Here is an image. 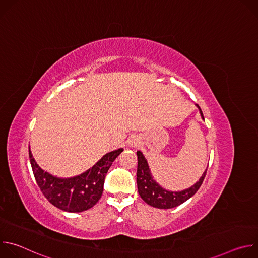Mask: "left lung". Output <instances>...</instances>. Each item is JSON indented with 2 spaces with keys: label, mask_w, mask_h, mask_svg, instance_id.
Instances as JSON below:
<instances>
[{
  "label": "left lung",
  "mask_w": 258,
  "mask_h": 258,
  "mask_svg": "<svg viewBox=\"0 0 258 258\" xmlns=\"http://www.w3.org/2000/svg\"><path fill=\"white\" fill-rule=\"evenodd\" d=\"M199 109L202 119H204L203 113L200 107L196 104ZM138 156V170H137V185L138 192L141 198L150 206L160 209H169L180 205L190 199L202 185L203 179L206 174V170L203 172L202 176L194 185L188 189L181 191H168L162 188L159 183L154 179L151 170L149 168L147 159L141 151H137Z\"/></svg>",
  "instance_id": "left-lung-1"
}]
</instances>
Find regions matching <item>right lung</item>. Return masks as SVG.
<instances>
[{"label": "right lung", "mask_w": 258, "mask_h": 258, "mask_svg": "<svg viewBox=\"0 0 258 258\" xmlns=\"http://www.w3.org/2000/svg\"><path fill=\"white\" fill-rule=\"evenodd\" d=\"M122 151L120 148L105 154L91 168L71 177H58L42 169L32 157L30 149L29 159L36 183L48 201L67 212H82L99 201L106 173Z\"/></svg>", "instance_id": "right-lung-1"}]
</instances>
